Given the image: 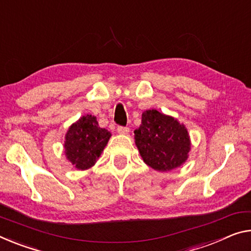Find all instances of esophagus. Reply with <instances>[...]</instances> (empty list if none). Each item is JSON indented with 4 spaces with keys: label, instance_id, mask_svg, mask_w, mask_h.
<instances>
[{
    "label": "esophagus",
    "instance_id": "esophagus-1",
    "mask_svg": "<svg viewBox=\"0 0 251 251\" xmlns=\"http://www.w3.org/2000/svg\"><path fill=\"white\" fill-rule=\"evenodd\" d=\"M117 132H118V134L126 135V134H128L129 128H128V127H124V126H118L117 127Z\"/></svg>",
    "mask_w": 251,
    "mask_h": 251
}]
</instances>
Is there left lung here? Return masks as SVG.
<instances>
[{"instance_id":"left-lung-1","label":"left lung","mask_w":251,"mask_h":251,"mask_svg":"<svg viewBox=\"0 0 251 251\" xmlns=\"http://www.w3.org/2000/svg\"><path fill=\"white\" fill-rule=\"evenodd\" d=\"M135 144L147 165L166 172L188 160L191 142L188 129L177 119L156 109L142 114V124L135 130Z\"/></svg>"}]
</instances>
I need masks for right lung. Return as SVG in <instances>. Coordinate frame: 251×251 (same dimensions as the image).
I'll use <instances>...</instances> for the list:
<instances>
[{
  "instance_id": "obj_1",
  "label": "right lung",
  "mask_w": 251,
  "mask_h": 251,
  "mask_svg": "<svg viewBox=\"0 0 251 251\" xmlns=\"http://www.w3.org/2000/svg\"><path fill=\"white\" fill-rule=\"evenodd\" d=\"M111 134L100 128L97 118L85 115L69 127L65 137L67 160L75 169L87 170L95 165L108 143Z\"/></svg>"
}]
</instances>
